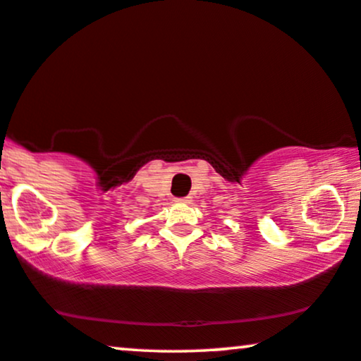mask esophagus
Wrapping results in <instances>:
<instances>
[{
    "instance_id": "34e87169",
    "label": "esophagus",
    "mask_w": 361,
    "mask_h": 361,
    "mask_svg": "<svg viewBox=\"0 0 361 361\" xmlns=\"http://www.w3.org/2000/svg\"><path fill=\"white\" fill-rule=\"evenodd\" d=\"M177 203H190V197H179L176 198Z\"/></svg>"
}]
</instances>
